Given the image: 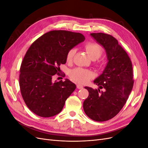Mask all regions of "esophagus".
<instances>
[{
	"mask_svg": "<svg viewBox=\"0 0 148 148\" xmlns=\"http://www.w3.org/2000/svg\"><path fill=\"white\" fill-rule=\"evenodd\" d=\"M77 88H78V89H82V88H83V86H82V85H81V84H78L77 85Z\"/></svg>",
	"mask_w": 148,
	"mask_h": 148,
	"instance_id": "esophagus-1",
	"label": "esophagus"
}]
</instances>
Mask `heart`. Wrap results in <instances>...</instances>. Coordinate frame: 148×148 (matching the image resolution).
Wrapping results in <instances>:
<instances>
[{"mask_svg": "<svg viewBox=\"0 0 148 148\" xmlns=\"http://www.w3.org/2000/svg\"><path fill=\"white\" fill-rule=\"evenodd\" d=\"M88 55L93 60L95 65L98 67L101 68L104 64V60L100 59V57L104 52L103 47L95 42H88L84 46ZM76 50L75 49H71L66 54V60L68 63L72 62L74 56L75 54ZM70 77L75 82L79 83L84 84L87 83L91 79H92L95 75L91 70L83 68H76L70 71Z\"/></svg>", "mask_w": 148, "mask_h": 148, "instance_id": "1", "label": "heart"}]
</instances>
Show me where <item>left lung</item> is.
Instances as JSON below:
<instances>
[{"instance_id": "left-lung-1", "label": "left lung", "mask_w": 148, "mask_h": 148, "mask_svg": "<svg viewBox=\"0 0 148 148\" xmlns=\"http://www.w3.org/2000/svg\"><path fill=\"white\" fill-rule=\"evenodd\" d=\"M91 36L105 49L108 63L94 81L99 88L84 87L89 96L83 102V109L91 119L104 122L114 117L126 103L133 86V67L127 52L112 36L102 33Z\"/></svg>"}]
</instances>
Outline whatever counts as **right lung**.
Returning <instances> with one entry per match:
<instances>
[{"mask_svg":"<svg viewBox=\"0 0 148 148\" xmlns=\"http://www.w3.org/2000/svg\"><path fill=\"white\" fill-rule=\"evenodd\" d=\"M84 40L81 33L53 30L28 49L21 64L19 84L26 105L36 115L50 117L63 109L77 86L68 79L54 82L55 75H61L60 65L66 63L68 52Z\"/></svg>","mask_w":148,"mask_h":148,"instance_id":"add662e5","label":"right lung"}]
</instances>
